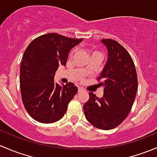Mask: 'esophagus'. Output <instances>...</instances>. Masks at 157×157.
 Segmentation results:
<instances>
[{
    "label": "esophagus",
    "mask_w": 157,
    "mask_h": 157,
    "mask_svg": "<svg viewBox=\"0 0 157 157\" xmlns=\"http://www.w3.org/2000/svg\"><path fill=\"white\" fill-rule=\"evenodd\" d=\"M84 91V90H83L82 87H78V93H82V92Z\"/></svg>",
    "instance_id": "esophagus-1"
}]
</instances>
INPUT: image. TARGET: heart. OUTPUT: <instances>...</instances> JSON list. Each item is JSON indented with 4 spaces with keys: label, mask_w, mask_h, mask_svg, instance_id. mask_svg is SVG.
<instances>
[{
    "label": "heart",
    "mask_w": 157,
    "mask_h": 157,
    "mask_svg": "<svg viewBox=\"0 0 157 157\" xmlns=\"http://www.w3.org/2000/svg\"><path fill=\"white\" fill-rule=\"evenodd\" d=\"M75 51H76L75 48L72 49V50H71V53H70V55H71H71H74V52H75ZM96 54H99V55H101L100 52H98V51H93V52H92V55H96ZM86 71H88V67H86Z\"/></svg>",
    "instance_id": "1"
}]
</instances>
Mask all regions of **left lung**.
I'll use <instances>...</instances> for the list:
<instances>
[{
    "label": "left lung",
    "instance_id": "left-lung-1",
    "mask_svg": "<svg viewBox=\"0 0 157 157\" xmlns=\"http://www.w3.org/2000/svg\"><path fill=\"white\" fill-rule=\"evenodd\" d=\"M101 42L108 49V60L97 80L104 87L99 98L90 92L83 105L86 120L94 127L110 130L119 125L128 117L137 91V76L131 55L117 41Z\"/></svg>",
    "mask_w": 157,
    "mask_h": 157
}]
</instances>
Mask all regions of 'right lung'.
Segmentation results:
<instances>
[{"label": "right lung", "mask_w": 157, "mask_h": 157, "mask_svg": "<svg viewBox=\"0 0 157 157\" xmlns=\"http://www.w3.org/2000/svg\"><path fill=\"white\" fill-rule=\"evenodd\" d=\"M83 39L58 33L42 35L32 41L20 64V93L25 109L33 119L54 123L61 119L77 87L73 83L61 86L54 82L59 65H65L71 49Z\"/></svg>", "instance_id": "obj_1"}]
</instances>
